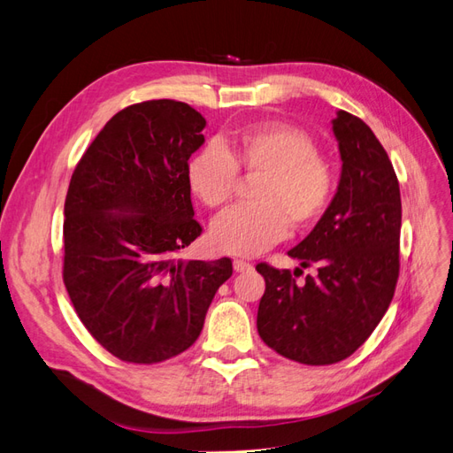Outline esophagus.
<instances>
[{"label":"esophagus","instance_id":"obj_1","mask_svg":"<svg viewBox=\"0 0 453 453\" xmlns=\"http://www.w3.org/2000/svg\"><path fill=\"white\" fill-rule=\"evenodd\" d=\"M253 266H251V263H245V260H242V258H234V270L236 272H250Z\"/></svg>","mask_w":453,"mask_h":453}]
</instances>
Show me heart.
<instances>
[{"instance_id":"heart-1","label":"heart","mask_w":453,"mask_h":453,"mask_svg":"<svg viewBox=\"0 0 453 453\" xmlns=\"http://www.w3.org/2000/svg\"><path fill=\"white\" fill-rule=\"evenodd\" d=\"M238 168L258 175L255 203L219 215L211 225L213 248L230 255H257L295 228L313 225L334 195V172L310 135L289 125H263L243 130L225 145L208 143L190 157L187 183L208 205L228 203Z\"/></svg>"}]
</instances>
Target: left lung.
Returning <instances> with one entry per match:
<instances>
[{"mask_svg":"<svg viewBox=\"0 0 453 453\" xmlns=\"http://www.w3.org/2000/svg\"><path fill=\"white\" fill-rule=\"evenodd\" d=\"M342 172L318 225L293 248L313 277L257 265L266 289L257 313L265 344L303 365H333L365 344L388 311L399 278L401 190L374 132L348 111L333 119Z\"/></svg>","mask_w":453,"mask_h":453,"instance_id":"obj_1","label":"left lung"}]
</instances>
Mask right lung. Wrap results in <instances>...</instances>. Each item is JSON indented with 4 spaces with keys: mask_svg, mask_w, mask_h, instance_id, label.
<instances>
[{
    "mask_svg": "<svg viewBox=\"0 0 453 453\" xmlns=\"http://www.w3.org/2000/svg\"><path fill=\"white\" fill-rule=\"evenodd\" d=\"M205 119L150 100L109 119L72 175L64 203V283L87 331L120 361L153 365L202 333L232 260H183L195 242L187 164Z\"/></svg>",
    "mask_w": 453,
    "mask_h": 453,
    "instance_id": "right-lung-1",
    "label": "right lung"
}]
</instances>
